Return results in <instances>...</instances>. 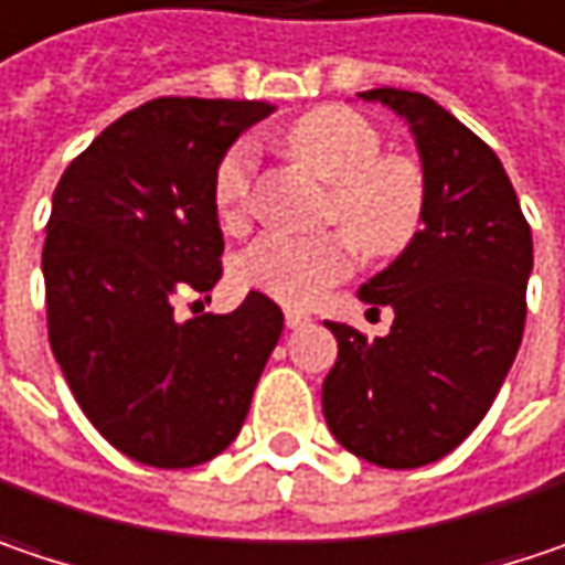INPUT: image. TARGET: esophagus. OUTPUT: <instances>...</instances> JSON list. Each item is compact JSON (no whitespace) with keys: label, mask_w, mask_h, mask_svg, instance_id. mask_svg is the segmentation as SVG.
<instances>
[{"label":"esophagus","mask_w":565,"mask_h":565,"mask_svg":"<svg viewBox=\"0 0 565 565\" xmlns=\"http://www.w3.org/2000/svg\"><path fill=\"white\" fill-rule=\"evenodd\" d=\"M284 322H287V329H300V326L310 322V313H303V310H297V307H287V310H284Z\"/></svg>","instance_id":"34e87169"}]
</instances>
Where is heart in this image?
<instances>
[{
  "instance_id": "obj_1",
  "label": "heart",
  "mask_w": 565,
  "mask_h": 565,
  "mask_svg": "<svg viewBox=\"0 0 565 565\" xmlns=\"http://www.w3.org/2000/svg\"><path fill=\"white\" fill-rule=\"evenodd\" d=\"M287 150L329 182L326 220L342 233H265L236 262V278L281 303H313L322 290L349 278L354 246L371 258H393L413 246L428 207L422 166L383 152L381 130L351 108H316L284 134ZM258 147L249 137L216 159L211 198L223 226L236 230L252 214Z\"/></svg>"
}]
</instances>
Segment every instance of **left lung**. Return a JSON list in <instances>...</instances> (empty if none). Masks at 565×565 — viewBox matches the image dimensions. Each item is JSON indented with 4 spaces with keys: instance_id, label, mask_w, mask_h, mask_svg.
I'll return each mask as SVG.
<instances>
[{
    "instance_id": "obj_1",
    "label": "left lung",
    "mask_w": 565,
    "mask_h": 565,
    "mask_svg": "<svg viewBox=\"0 0 565 565\" xmlns=\"http://www.w3.org/2000/svg\"><path fill=\"white\" fill-rule=\"evenodd\" d=\"M409 120L428 184L425 226L361 300L393 307L383 339L326 322L339 358L322 381L329 431L390 470L441 460L489 413L512 367L534 265L531 226L499 156L422 92L371 88Z\"/></svg>"
}]
</instances>
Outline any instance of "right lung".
<instances>
[{
    "mask_svg": "<svg viewBox=\"0 0 565 565\" xmlns=\"http://www.w3.org/2000/svg\"><path fill=\"white\" fill-rule=\"evenodd\" d=\"M268 102L152 98L85 147L53 191L44 239L47 332L79 409L130 460L184 470L239 435L284 329L249 290L233 313L179 322L220 281L211 179Z\"/></svg>",
    "mask_w": 565,
    "mask_h": 565,
    "instance_id": "1",
    "label": "right lung"
}]
</instances>
